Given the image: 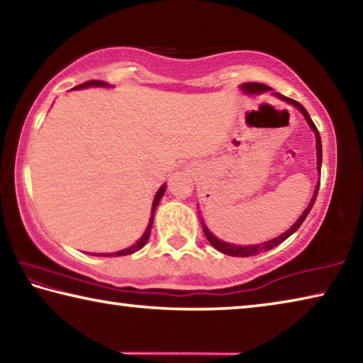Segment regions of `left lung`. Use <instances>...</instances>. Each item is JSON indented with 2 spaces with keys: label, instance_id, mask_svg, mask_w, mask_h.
I'll use <instances>...</instances> for the list:
<instances>
[{
  "label": "left lung",
  "instance_id": "8db88e82",
  "mask_svg": "<svg viewBox=\"0 0 363 363\" xmlns=\"http://www.w3.org/2000/svg\"><path fill=\"white\" fill-rule=\"evenodd\" d=\"M240 89L243 91L245 94H248V96H251V94H262V93H267V91H269L270 94L275 96V97H279L280 101H284V102H286V104H290V106H293L294 108H298V110H299L301 115L304 116V120L307 121V125H309V128L312 130V133L315 134L317 171H318V174H320V168H322V140H320V134H318L317 128H315V125H314V121L311 120V116H309V113L306 112V108H304L303 106H301L299 102L290 99V97H285V96H281L280 93H275V91H274L272 88H269V86H266V84H261V83H243V84H240ZM318 186H320V182H317V186H315V189H314V195H312V199H311V201H309V205H307V208H306V210L303 211V214H301V216L296 219V223H294V224L290 227V229L285 230L284 233H280L279 237L270 238V240H267V242H264V243H256V245H233V243H229V242L220 240V238H218L216 235H214V233H213L210 229H208L206 224L203 223V219L200 218V220H201V225H203L205 237L208 238V242H210L214 248H216L218 251H220V253L227 255V256L248 257V256H255V255H257V253H262V251H269V250H272V248L277 247V245H280L281 242H285L286 238L290 237L291 233L296 232V230L299 229V225L304 223V219L307 218V214H309V211L312 210V206H314V201H315V199H317V192H318ZM199 214H200V213H199Z\"/></svg>",
  "mask_w": 363,
  "mask_h": 363
}]
</instances>
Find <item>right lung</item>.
Instances as JSON below:
<instances>
[{
  "label": "right lung",
  "instance_id": "add662e5",
  "mask_svg": "<svg viewBox=\"0 0 363 363\" xmlns=\"http://www.w3.org/2000/svg\"><path fill=\"white\" fill-rule=\"evenodd\" d=\"M86 88H112V86H110V84H108V83H106V82H99V79H93V82H86V83L79 84V86H77V88H73V89H86ZM164 190H167V184H163V186L158 189V192L155 194V196H153L149 224H147L145 230H144V233H143V237H140L136 243H133L131 247H128V248H123V250H120V251H115V253H97V255H94V256H106V257L126 256V255H133V253H136V251H139L140 248H143L144 245L147 243V240H149V237H150V230H152L153 218H155V210H157V206L160 205V200H162V196L164 195Z\"/></svg>",
  "mask_w": 363,
  "mask_h": 363
}]
</instances>
